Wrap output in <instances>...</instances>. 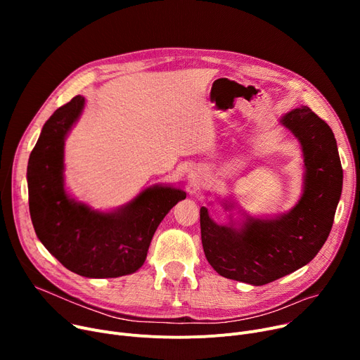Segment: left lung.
<instances>
[{"label":"left lung","mask_w":360,"mask_h":360,"mask_svg":"<svg viewBox=\"0 0 360 360\" xmlns=\"http://www.w3.org/2000/svg\"><path fill=\"white\" fill-rule=\"evenodd\" d=\"M280 122L304 151V194L277 219L250 217L242 228L214 223L200 210L201 242L207 261L223 277L262 286L308 264L333 228L343 188V169L331 128L308 106L288 112Z\"/></svg>","instance_id":"1"}]
</instances>
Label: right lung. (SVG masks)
<instances>
[{"label":"right lung","instance_id":"right-lung-1","mask_svg":"<svg viewBox=\"0 0 360 360\" xmlns=\"http://www.w3.org/2000/svg\"><path fill=\"white\" fill-rule=\"evenodd\" d=\"M83 106L84 98L75 96L56 109L32 150L30 219L44 247L70 271L90 278L120 277L143 266L158 226L186 194L156 185L110 213L71 200L64 190V140Z\"/></svg>","mask_w":360,"mask_h":360}]
</instances>
